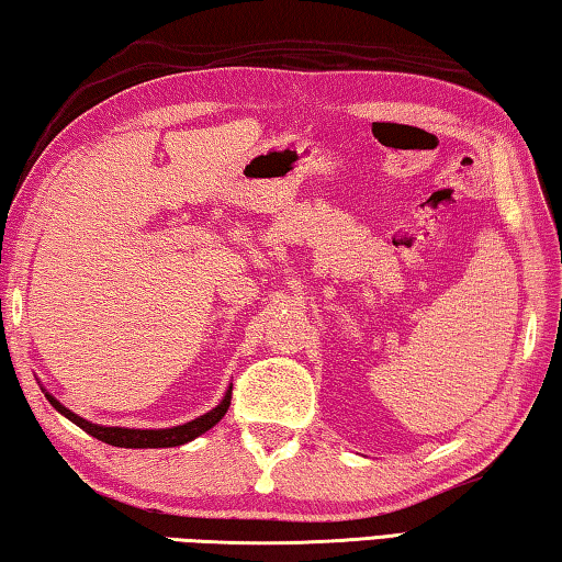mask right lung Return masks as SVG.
I'll use <instances>...</instances> for the list:
<instances>
[{"label":"right lung","mask_w":562,"mask_h":562,"mask_svg":"<svg viewBox=\"0 0 562 562\" xmlns=\"http://www.w3.org/2000/svg\"><path fill=\"white\" fill-rule=\"evenodd\" d=\"M42 392L46 398H49V404L56 408V412L69 418V422H74L79 429L91 434L93 439L111 443V446H119V449H170V446H183L188 441L198 439V436L205 434L207 429H213V426L225 416L227 406H231L233 386H227V392L221 398V404L211 408V412L193 418V422H188V424L170 426V429H126V426L91 424L89 418H81L79 414H74L71 408H66L59 398L52 396L44 386H42Z\"/></svg>","instance_id":"obj_1"}]
</instances>
